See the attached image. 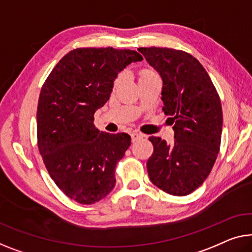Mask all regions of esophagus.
<instances>
[{"mask_svg": "<svg viewBox=\"0 0 252 252\" xmlns=\"http://www.w3.org/2000/svg\"><path fill=\"white\" fill-rule=\"evenodd\" d=\"M131 138H132V141H137L138 139L144 138V134L139 133V132H137V131H134V132L131 133Z\"/></svg>", "mask_w": 252, "mask_h": 252, "instance_id": "34e87169", "label": "esophagus"}]
</instances>
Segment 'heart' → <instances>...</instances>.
<instances>
[{
	"instance_id": "b5f03b06",
	"label": "heart",
	"mask_w": 252,
	"mask_h": 252,
	"mask_svg": "<svg viewBox=\"0 0 252 252\" xmlns=\"http://www.w3.org/2000/svg\"><path fill=\"white\" fill-rule=\"evenodd\" d=\"M154 73L152 70H142L141 72H140V79H142V78H146V77H149V76H154ZM121 76H120L118 79H116V84H119L120 82V80H121ZM140 79H139V80H140Z\"/></svg>"
}]
</instances>
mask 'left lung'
<instances>
[{
	"instance_id": "8db88e82",
	"label": "left lung",
	"mask_w": 252,
	"mask_h": 252,
	"mask_svg": "<svg viewBox=\"0 0 252 252\" xmlns=\"http://www.w3.org/2000/svg\"><path fill=\"white\" fill-rule=\"evenodd\" d=\"M138 51L163 80V111L174 123L167 144L150 137L154 153L147 162L150 181L173 196L200 187L214 166L220 146L222 104L207 71L187 52L162 47Z\"/></svg>"
}]
</instances>
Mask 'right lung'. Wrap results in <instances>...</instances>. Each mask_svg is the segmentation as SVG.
Returning <instances> with one entry per match:
<instances>
[{"label": "right lung", "instance_id": "1", "mask_svg": "<svg viewBox=\"0 0 252 252\" xmlns=\"http://www.w3.org/2000/svg\"><path fill=\"white\" fill-rule=\"evenodd\" d=\"M141 60L136 51L76 48L60 60L40 90L39 153L55 185L79 204H95L115 186L116 164L131 138L99 132L94 114L110 99L119 72Z\"/></svg>", "mask_w": 252, "mask_h": 252}]
</instances>
